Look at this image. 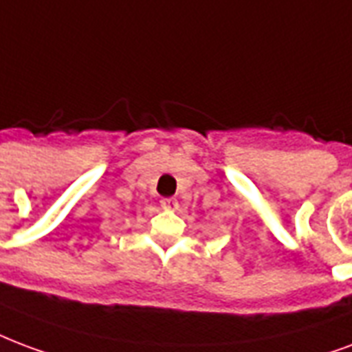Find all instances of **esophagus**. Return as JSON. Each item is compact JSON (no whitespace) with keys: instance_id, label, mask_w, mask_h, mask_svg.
<instances>
[{"instance_id":"obj_1","label":"esophagus","mask_w":352,"mask_h":352,"mask_svg":"<svg viewBox=\"0 0 352 352\" xmlns=\"http://www.w3.org/2000/svg\"><path fill=\"white\" fill-rule=\"evenodd\" d=\"M160 205H162L164 209H175L177 201L173 197H164L162 201H160Z\"/></svg>"}]
</instances>
